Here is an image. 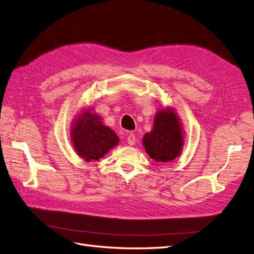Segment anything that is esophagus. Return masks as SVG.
<instances>
[{"label": "esophagus", "instance_id": "esophagus-1", "mask_svg": "<svg viewBox=\"0 0 254 254\" xmlns=\"http://www.w3.org/2000/svg\"><path fill=\"white\" fill-rule=\"evenodd\" d=\"M127 143L129 145H134L135 144V135L133 133H129L127 136Z\"/></svg>", "mask_w": 254, "mask_h": 254}]
</instances>
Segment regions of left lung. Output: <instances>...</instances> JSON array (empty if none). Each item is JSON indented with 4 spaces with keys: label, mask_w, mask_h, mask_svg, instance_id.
<instances>
[{
    "label": "left lung",
    "mask_w": 254,
    "mask_h": 254,
    "mask_svg": "<svg viewBox=\"0 0 254 254\" xmlns=\"http://www.w3.org/2000/svg\"><path fill=\"white\" fill-rule=\"evenodd\" d=\"M142 143L156 162H172L179 157L184 145V131L177 112L171 107L159 109L151 131L144 134Z\"/></svg>",
    "instance_id": "obj_1"
}]
</instances>
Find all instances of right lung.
Returning <instances> with one entry per match:
<instances>
[{"label": "right lung", "instance_id": "obj_1", "mask_svg": "<svg viewBox=\"0 0 254 254\" xmlns=\"http://www.w3.org/2000/svg\"><path fill=\"white\" fill-rule=\"evenodd\" d=\"M119 136L104 125L101 115L92 108L76 115L71 126V142L75 152L88 162L103 158L119 144Z\"/></svg>", "mask_w": 254, "mask_h": 254}]
</instances>
